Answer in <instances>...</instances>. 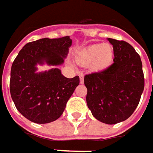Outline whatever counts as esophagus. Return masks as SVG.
<instances>
[{
	"mask_svg": "<svg viewBox=\"0 0 153 153\" xmlns=\"http://www.w3.org/2000/svg\"><path fill=\"white\" fill-rule=\"evenodd\" d=\"M79 75V82H80V84H84V74L81 73Z\"/></svg>",
	"mask_w": 153,
	"mask_h": 153,
	"instance_id": "obj_1",
	"label": "esophagus"
}]
</instances>
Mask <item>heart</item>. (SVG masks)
<instances>
[{
  "label": "heart",
  "mask_w": 153,
  "mask_h": 153,
  "mask_svg": "<svg viewBox=\"0 0 153 153\" xmlns=\"http://www.w3.org/2000/svg\"><path fill=\"white\" fill-rule=\"evenodd\" d=\"M114 48L110 43L94 44L80 51L76 55L77 63L84 66L90 65L94 71H102L113 61Z\"/></svg>",
  "instance_id": "heart-1"
}]
</instances>
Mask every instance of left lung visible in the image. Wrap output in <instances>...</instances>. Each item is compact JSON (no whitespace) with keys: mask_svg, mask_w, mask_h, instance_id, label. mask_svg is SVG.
I'll return each instance as SVG.
<instances>
[{"mask_svg":"<svg viewBox=\"0 0 153 153\" xmlns=\"http://www.w3.org/2000/svg\"><path fill=\"white\" fill-rule=\"evenodd\" d=\"M114 63L100 72L86 74V102L94 118L113 125L126 120L137 107L144 90L141 58L125 41L108 38Z\"/></svg>","mask_w":153,"mask_h":153,"instance_id":"left-lung-1","label":"left lung"}]
</instances>
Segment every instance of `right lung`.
Returning <instances> with one entry per match:
<instances>
[{"instance_id": "right-lung-1", "label": "right lung", "mask_w": 153, "mask_h": 153, "mask_svg": "<svg viewBox=\"0 0 153 153\" xmlns=\"http://www.w3.org/2000/svg\"><path fill=\"white\" fill-rule=\"evenodd\" d=\"M72 40L42 38L25 45L11 65L10 92L17 111L29 120L45 124L59 119L79 77L68 79L59 68L37 73V64L59 66L64 62Z\"/></svg>"}]
</instances>
